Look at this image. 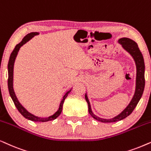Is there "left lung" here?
Listing matches in <instances>:
<instances>
[{"label": "left lung", "mask_w": 151, "mask_h": 151, "mask_svg": "<svg viewBox=\"0 0 151 151\" xmlns=\"http://www.w3.org/2000/svg\"><path fill=\"white\" fill-rule=\"evenodd\" d=\"M118 43L122 45L124 50H125L128 53L130 54L133 59L134 63L136 65V80H135V90L132 96V99L130 100V103L126 106L123 111L111 119H104V118L99 117L96 116L94 112H92L91 106H90V101L88 99V94L86 92L85 99L87 101L88 106V111L90 115L94 119L97 121H99L104 123H111V122H116L118 121L125 119L128 116H129L132 112L133 111L136 106L137 105L138 102L141 99L142 94H143L144 86H145V78H144V72H145V65H144V57L142 52L139 49L137 44L134 42L133 40L129 39V38L123 37L119 39L117 41Z\"/></svg>", "instance_id": "1"}]
</instances>
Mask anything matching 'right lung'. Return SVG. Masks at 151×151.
<instances>
[{"label":"right lung","mask_w":151,"mask_h":151,"mask_svg":"<svg viewBox=\"0 0 151 151\" xmlns=\"http://www.w3.org/2000/svg\"><path fill=\"white\" fill-rule=\"evenodd\" d=\"M39 32H31V33L28 34L25 36V37L23 38V40H22L21 43L17 44L16 45L14 50H13V52H12L11 55L9 57V62H8L7 65V70H8V89H9V92L10 94V96H11L12 99L14 103V105L19 110L20 113H21L22 115H23L24 117L26 118V119L31 120V121L33 122H45L48 121H52V120L55 119L56 118H57L58 116L60 115V114L61 113L62 109H63V105L64 103V101H65V98L67 97L68 94L70 92H71L72 88L70 89L69 90H67L66 92L64 94L63 96V99H61V103L59 104V109L57 110V111L55 112L52 115H50L49 116H47V117H41V116H38L35 115L34 114L29 112L28 110L26 109V108L24 107V106L22 105V104L20 103L19 100L18 99L17 95H16L14 90V63L16 58H17L18 55V52H19L20 48L22 47L24 44H25L27 42H28L29 40H31L32 38L35 36L39 35Z\"/></svg>","instance_id":"1"}]
</instances>
